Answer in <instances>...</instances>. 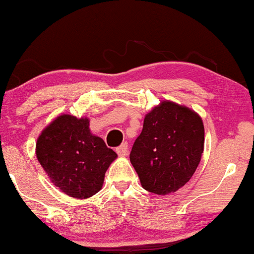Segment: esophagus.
Returning <instances> with one entry per match:
<instances>
[{"instance_id":"obj_1","label":"esophagus","mask_w":254,"mask_h":254,"mask_svg":"<svg viewBox=\"0 0 254 254\" xmlns=\"http://www.w3.org/2000/svg\"><path fill=\"white\" fill-rule=\"evenodd\" d=\"M117 153L120 156H126L128 154V143L125 142V143H122L120 147H118Z\"/></svg>"}]
</instances>
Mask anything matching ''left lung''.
<instances>
[{
  "label": "left lung",
  "mask_w": 254,
  "mask_h": 254,
  "mask_svg": "<svg viewBox=\"0 0 254 254\" xmlns=\"http://www.w3.org/2000/svg\"><path fill=\"white\" fill-rule=\"evenodd\" d=\"M203 143L205 129L198 113L165 100L145 115L129 159L143 189L167 195L192 178L201 160Z\"/></svg>",
  "instance_id": "left-lung-1"
}]
</instances>
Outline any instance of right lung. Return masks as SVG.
<instances>
[{
    "mask_svg": "<svg viewBox=\"0 0 254 254\" xmlns=\"http://www.w3.org/2000/svg\"><path fill=\"white\" fill-rule=\"evenodd\" d=\"M36 158L61 192L87 199L102 189L106 171L118 154L89 129L88 118L61 114L41 132Z\"/></svg>",
    "mask_w": 254,
    "mask_h": 254,
    "instance_id": "add662e5",
    "label": "right lung"
}]
</instances>
